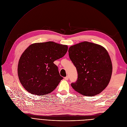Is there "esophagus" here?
I'll use <instances>...</instances> for the list:
<instances>
[{"label":"esophagus","instance_id":"1","mask_svg":"<svg viewBox=\"0 0 127 127\" xmlns=\"http://www.w3.org/2000/svg\"><path fill=\"white\" fill-rule=\"evenodd\" d=\"M64 79H65V80H68L69 79V76H67L65 77H64Z\"/></svg>","mask_w":127,"mask_h":127}]
</instances>
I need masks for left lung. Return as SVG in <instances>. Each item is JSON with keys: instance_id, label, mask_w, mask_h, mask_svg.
I'll use <instances>...</instances> for the list:
<instances>
[{"instance_id": "obj_1", "label": "left lung", "mask_w": 127, "mask_h": 127, "mask_svg": "<svg viewBox=\"0 0 127 127\" xmlns=\"http://www.w3.org/2000/svg\"><path fill=\"white\" fill-rule=\"evenodd\" d=\"M68 52L78 73L77 81L71 84L74 90L86 96L101 93L108 86L112 73L107 50L99 44L84 41L71 46Z\"/></svg>"}]
</instances>
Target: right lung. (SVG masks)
Segmentation results:
<instances>
[{
	"instance_id": "1",
	"label": "right lung",
	"mask_w": 127,
	"mask_h": 127,
	"mask_svg": "<svg viewBox=\"0 0 127 127\" xmlns=\"http://www.w3.org/2000/svg\"><path fill=\"white\" fill-rule=\"evenodd\" d=\"M68 46L53 41L34 43L21 55L18 76L22 86L29 93L43 96L54 91L63 77L54 64L68 51Z\"/></svg>"
}]
</instances>
